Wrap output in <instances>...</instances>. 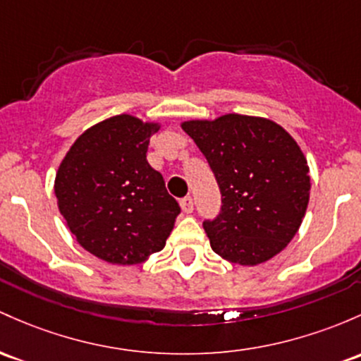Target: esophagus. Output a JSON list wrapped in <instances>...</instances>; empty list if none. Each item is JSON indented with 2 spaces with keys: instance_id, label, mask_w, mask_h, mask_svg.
<instances>
[{
  "instance_id": "34e87169",
  "label": "esophagus",
  "mask_w": 361,
  "mask_h": 361,
  "mask_svg": "<svg viewBox=\"0 0 361 361\" xmlns=\"http://www.w3.org/2000/svg\"><path fill=\"white\" fill-rule=\"evenodd\" d=\"M180 205H181V211L185 214H190L193 211V199L190 195L185 197V199L180 200Z\"/></svg>"
}]
</instances>
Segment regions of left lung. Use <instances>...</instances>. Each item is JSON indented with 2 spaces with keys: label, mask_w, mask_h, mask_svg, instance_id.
Here are the masks:
<instances>
[{
  "label": "left lung",
  "mask_w": 361,
  "mask_h": 361,
  "mask_svg": "<svg viewBox=\"0 0 361 361\" xmlns=\"http://www.w3.org/2000/svg\"><path fill=\"white\" fill-rule=\"evenodd\" d=\"M221 190V212L204 221L212 250L240 265L277 255L298 231L310 199L302 149L277 123L224 114L185 121Z\"/></svg>",
  "instance_id": "obj_1"
}]
</instances>
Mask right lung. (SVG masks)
<instances>
[{
	"label": "right lung",
	"mask_w": 361,
	"mask_h": 361,
	"mask_svg": "<svg viewBox=\"0 0 361 361\" xmlns=\"http://www.w3.org/2000/svg\"><path fill=\"white\" fill-rule=\"evenodd\" d=\"M157 130L130 114L113 116L85 130L59 164V212L78 243L106 262L133 265L161 252L180 214L147 162Z\"/></svg>",
	"instance_id": "1"
}]
</instances>
